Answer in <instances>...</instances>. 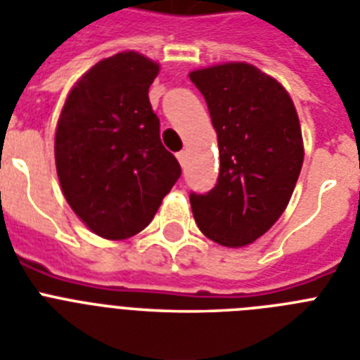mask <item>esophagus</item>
<instances>
[{"label":"esophagus","mask_w":360,"mask_h":360,"mask_svg":"<svg viewBox=\"0 0 360 360\" xmlns=\"http://www.w3.org/2000/svg\"><path fill=\"white\" fill-rule=\"evenodd\" d=\"M176 158H178V162H180V165H186V158H188V154H186V152L180 150L176 154Z\"/></svg>","instance_id":"1"}]
</instances>
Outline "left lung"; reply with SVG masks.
I'll use <instances>...</instances> for the list:
<instances>
[{"label": "left lung", "mask_w": 360, "mask_h": 360, "mask_svg": "<svg viewBox=\"0 0 360 360\" xmlns=\"http://www.w3.org/2000/svg\"><path fill=\"white\" fill-rule=\"evenodd\" d=\"M202 93L219 143V176L208 193H189L198 229L225 247L266 234L294 193L303 139L283 85L245 63L189 74Z\"/></svg>", "instance_id": "left-lung-1"}]
</instances>
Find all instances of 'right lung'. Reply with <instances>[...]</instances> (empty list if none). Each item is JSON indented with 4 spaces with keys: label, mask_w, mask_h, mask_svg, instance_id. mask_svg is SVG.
<instances>
[{
    "label": "right lung",
    "mask_w": 360,
    "mask_h": 360,
    "mask_svg": "<svg viewBox=\"0 0 360 360\" xmlns=\"http://www.w3.org/2000/svg\"><path fill=\"white\" fill-rule=\"evenodd\" d=\"M150 59L122 51L94 65L68 94L56 131V165L66 202L105 240L145 229L182 174L160 139L148 87Z\"/></svg>",
    "instance_id": "add662e5"
}]
</instances>
